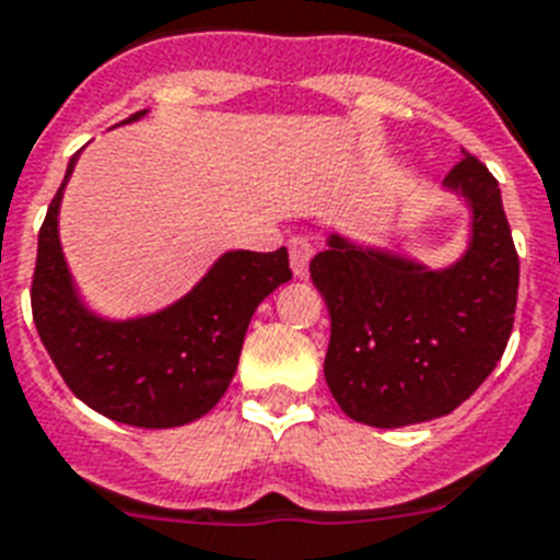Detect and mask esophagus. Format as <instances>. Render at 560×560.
<instances>
[{
	"label": "esophagus",
	"mask_w": 560,
	"mask_h": 560,
	"mask_svg": "<svg viewBox=\"0 0 560 560\" xmlns=\"http://www.w3.org/2000/svg\"><path fill=\"white\" fill-rule=\"evenodd\" d=\"M288 249H290V267H293V272L299 276V279H304V276H307V265H311V258H313L311 241L290 238Z\"/></svg>",
	"instance_id": "1"
}]
</instances>
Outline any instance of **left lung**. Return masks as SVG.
Returning <instances> with one entry per match:
<instances>
[{"mask_svg":"<svg viewBox=\"0 0 560 560\" xmlns=\"http://www.w3.org/2000/svg\"><path fill=\"white\" fill-rule=\"evenodd\" d=\"M443 186L471 209L469 247L454 265L431 270L336 233L311 261L330 311L327 388L374 429L452 413L492 374L512 334L521 265L501 186L469 152Z\"/></svg>","mask_w":560,"mask_h":560,"instance_id":"8db88e82","label":"left lung"}]
</instances>
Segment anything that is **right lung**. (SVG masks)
Listing matches in <instances>:
<instances>
[{"label":"right lung","mask_w":560,"mask_h":560,"mask_svg":"<svg viewBox=\"0 0 560 560\" xmlns=\"http://www.w3.org/2000/svg\"><path fill=\"white\" fill-rule=\"evenodd\" d=\"M143 115L147 108L122 122ZM77 158L39 230L31 284L36 334L74 397L97 413L138 429L186 425L224 397L253 313L293 276L288 249H230L170 307L103 319L77 293L59 244V203Z\"/></svg>","instance_id":"1"}]
</instances>
